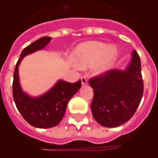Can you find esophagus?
Returning a JSON list of instances; mask_svg holds the SVG:
<instances>
[{
  "mask_svg": "<svg viewBox=\"0 0 158 158\" xmlns=\"http://www.w3.org/2000/svg\"><path fill=\"white\" fill-rule=\"evenodd\" d=\"M80 79H81V83H82V85H87V83H88V80H87V78H86L85 76H82L81 78H80Z\"/></svg>",
  "mask_w": 158,
  "mask_h": 158,
  "instance_id": "1",
  "label": "esophagus"
}]
</instances>
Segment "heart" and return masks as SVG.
Returning <instances> with one entry per match:
<instances>
[{
	"label": "heart",
	"mask_w": 158,
	"mask_h": 158,
	"mask_svg": "<svg viewBox=\"0 0 158 158\" xmlns=\"http://www.w3.org/2000/svg\"><path fill=\"white\" fill-rule=\"evenodd\" d=\"M116 54L115 48H110L106 44L96 41L86 42L75 50V62L82 69L98 62L96 71L103 72L109 68Z\"/></svg>",
	"instance_id": "1"
}]
</instances>
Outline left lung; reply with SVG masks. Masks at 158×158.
<instances>
[{
	"label": "left lung",
	"instance_id": "left-lung-1",
	"mask_svg": "<svg viewBox=\"0 0 158 158\" xmlns=\"http://www.w3.org/2000/svg\"><path fill=\"white\" fill-rule=\"evenodd\" d=\"M89 83L94 89L90 105L93 117L101 125L113 128L129 121L144 91L139 54L133 52L127 70H107L90 78Z\"/></svg>",
	"mask_w": 158,
	"mask_h": 158
}]
</instances>
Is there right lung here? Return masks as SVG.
<instances>
[{
    "instance_id": "add662e5",
    "label": "right lung",
    "mask_w": 158,
    "mask_h": 158,
    "mask_svg": "<svg viewBox=\"0 0 158 158\" xmlns=\"http://www.w3.org/2000/svg\"><path fill=\"white\" fill-rule=\"evenodd\" d=\"M51 37L44 36L23 50L13 73L12 96L17 108L23 118L30 125L40 129H47L57 125L62 121L69 100L81 86V80L69 83L59 80L55 86L38 98L27 96L22 91L19 82V65L23 56L44 48Z\"/></svg>"
}]
</instances>
